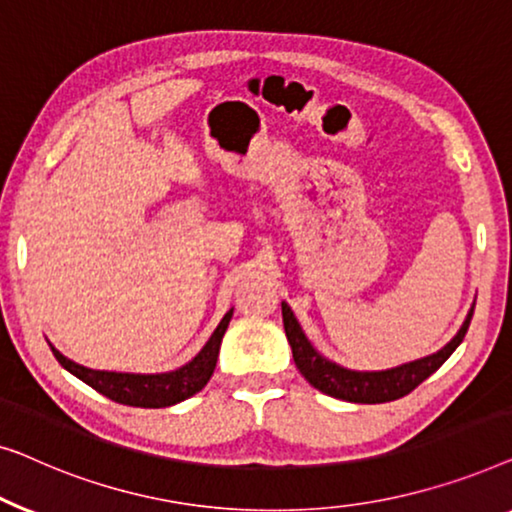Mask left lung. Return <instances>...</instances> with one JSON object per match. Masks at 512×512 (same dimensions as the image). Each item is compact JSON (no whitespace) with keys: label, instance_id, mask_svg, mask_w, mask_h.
<instances>
[{"label":"left lung","instance_id":"left-lung-1","mask_svg":"<svg viewBox=\"0 0 512 512\" xmlns=\"http://www.w3.org/2000/svg\"><path fill=\"white\" fill-rule=\"evenodd\" d=\"M280 306H283V325L287 341H290L294 364H297L301 376L322 394H329V397L350 403H385L406 397L408 392H413L417 385L424 383L431 373L441 369L445 359H448L452 352L457 350V345L464 341L473 318L471 306L464 325L450 338V343H445L441 350L434 352V355H427L422 359H415V362L394 366V369L385 371H355L345 369V366L331 362L325 355H320V352L313 348V343L308 341L299 320L294 318L292 308L287 306L285 301Z\"/></svg>","mask_w":512,"mask_h":512}]
</instances>
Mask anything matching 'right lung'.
Masks as SVG:
<instances>
[{
  "label": "right lung",
  "mask_w": 512,
  "mask_h": 512,
  "mask_svg": "<svg viewBox=\"0 0 512 512\" xmlns=\"http://www.w3.org/2000/svg\"><path fill=\"white\" fill-rule=\"evenodd\" d=\"M234 308H229L225 318L208 338L204 348L194 355L190 362L183 364L181 369L167 371V373H118V371H97L88 369V366L76 364L74 359L64 357L55 345H50L57 362L67 369L71 376L83 380L92 390H97L104 397H109L115 403H125V406L136 408H167L174 403H181L190 399L192 394L201 392L211 380L215 371V362H218V352L222 336L232 320Z\"/></svg>",
  "instance_id": "1"
}]
</instances>
